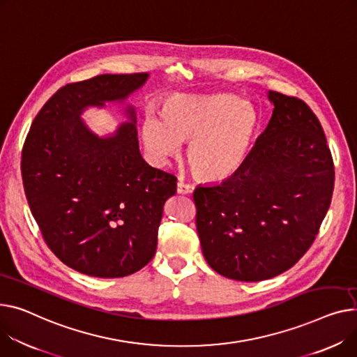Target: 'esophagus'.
<instances>
[{"label":"esophagus","instance_id":"1","mask_svg":"<svg viewBox=\"0 0 357 357\" xmlns=\"http://www.w3.org/2000/svg\"><path fill=\"white\" fill-rule=\"evenodd\" d=\"M194 189H195V186H194V185H191V183H186V182H183V181H179V182H178V186H176V191H178V194H183V195L192 194V192H194Z\"/></svg>","mask_w":357,"mask_h":357}]
</instances>
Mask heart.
Here are the masks:
<instances>
[{
  "label": "heart",
  "instance_id": "b5f03b06",
  "mask_svg": "<svg viewBox=\"0 0 357 357\" xmlns=\"http://www.w3.org/2000/svg\"><path fill=\"white\" fill-rule=\"evenodd\" d=\"M255 125L254 110L234 98L175 93L162 102L159 119L146 117L142 136L158 162L176 156L179 144H188L186 160L194 175L221 181L245 159Z\"/></svg>",
  "mask_w": 357,
  "mask_h": 357
}]
</instances>
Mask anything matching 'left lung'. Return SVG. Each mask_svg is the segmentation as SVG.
Masks as SVG:
<instances>
[{"mask_svg":"<svg viewBox=\"0 0 357 357\" xmlns=\"http://www.w3.org/2000/svg\"><path fill=\"white\" fill-rule=\"evenodd\" d=\"M270 122L240 168L194 191L197 231L212 270L261 281L291 268L319 234L335 163L317 116L301 99L268 91Z\"/></svg>","mask_w":357,"mask_h":357,"instance_id":"left-lung-1","label":"left lung"}]
</instances>
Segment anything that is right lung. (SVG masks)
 <instances>
[{
  "label": "right lung",
  "instance_id": "1",
  "mask_svg": "<svg viewBox=\"0 0 357 357\" xmlns=\"http://www.w3.org/2000/svg\"><path fill=\"white\" fill-rule=\"evenodd\" d=\"M146 79L100 75L60 87L22 145L24 192L43 240L82 274L117 278L144 268L156 251L163 204L176 192L172 174L142 159L135 121L109 139L80 121L86 106L122 100Z\"/></svg>",
  "mask_w": 357,
  "mask_h": 357
}]
</instances>
